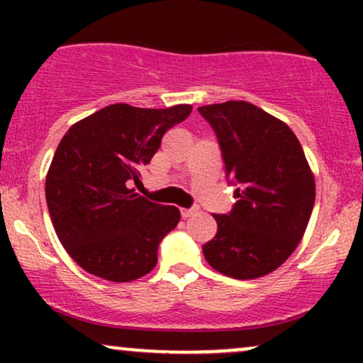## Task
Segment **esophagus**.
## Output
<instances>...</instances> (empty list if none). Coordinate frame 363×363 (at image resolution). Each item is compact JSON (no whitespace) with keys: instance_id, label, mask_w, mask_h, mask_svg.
Masks as SVG:
<instances>
[{"instance_id":"esophagus-1","label":"esophagus","mask_w":363,"mask_h":363,"mask_svg":"<svg viewBox=\"0 0 363 363\" xmlns=\"http://www.w3.org/2000/svg\"><path fill=\"white\" fill-rule=\"evenodd\" d=\"M196 208H181V216L182 218H189V216H193L196 213Z\"/></svg>"}]
</instances>
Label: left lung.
<instances>
[{
    "instance_id": "obj_1",
    "label": "left lung",
    "mask_w": 363,
    "mask_h": 363,
    "mask_svg": "<svg viewBox=\"0 0 363 363\" xmlns=\"http://www.w3.org/2000/svg\"><path fill=\"white\" fill-rule=\"evenodd\" d=\"M198 111L213 128L237 198L230 213L213 215L218 228L203 245L205 259L237 280L264 277L295 251L314 208L315 182L301 141L254 104L228 101Z\"/></svg>"
}]
</instances>
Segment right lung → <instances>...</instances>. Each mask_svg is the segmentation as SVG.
Wrapping results in <instances>:
<instances>
[{
  "mask_svg": "<svg viewBox=\"0 0 363 363\" xmlns=\"http://www.w3.org/2000/svg\"><path fill=\"white\" fill-rule=\"evenodd\" d=\"M187 104L141 109L112 104L66 131L45 177V201L62 247L104 280H138L157 264L158 244L177 227L176 206L129 189L162 136L191 114Z\"/></svg>",
  "mask_w": 363,
  "mask_h": 363,
  "instance_id": "obj_1",
  "label": "right lung"
}]
</instances>
